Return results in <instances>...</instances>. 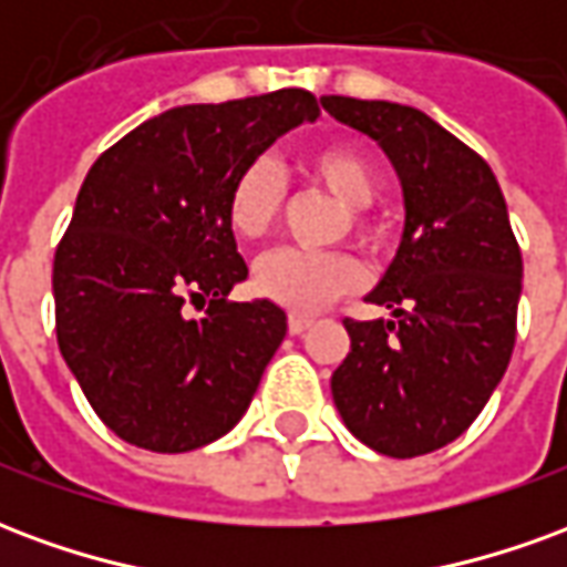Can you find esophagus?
<instances>
[{"mask_svg":"<svg viewBox=\"0 0 567 567\" xmlns=\"http://www.w3.org/2000/svg\"><path fill=\"white\" fill-rule=\"evenodd\" d=\"M309 328H312V319H309V316H291V319H288V331L295 333V337L307 333Z\"/></svg>","mask_w":567,"mask_h":567,"instance_id":"34e87169","label":"esophagus"}]
</instances>
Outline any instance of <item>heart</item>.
I'll return each mask as SVG.
<instances>
[{"label": "heart", "mask_w": 567, "mask_h": 567, "mask_svg": "<svg viewBox=\"0 0 567 567\" xmlns=\"http://www.w3.org/2000/svg\"><path fill=\"white\" fill-rule=\"evenodd\" d=\"M303 173L340 199V206L346 209V224L352 234H358V239L364 243L377 239L373 224L361 215V209L377 197L380 175L361 151L346 145L312 151L303 161ZM279 212H282V182L270 163L258 161L239 169L224 199V215L230 230L239 239H260L276 224ZM358 282H361V270L349 255L303 251V248H276L255 264V276H251L258 295L297 312L324 307L333 297L358 288Z\"/></svg>", "instance_id": "1"}]
</instances>
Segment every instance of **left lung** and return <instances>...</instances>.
Here are the masks:
<instances>
[{
  "label": "left lung",
  "instance_id": "8db88e82",
  "mask_svg": "<svg viewBox=\"0 0 567 567\" xmlns=\"http://www.w3.org/2000/svg\"><path fill=\"white\" fill-rule=\"evenodd\" d=\"M382 148L404 194V234L368 295L392 319L352 321L331 394L364 446L413 458L467 431L511 364L523 255L488 163L410 105L321 96Z\"/></svg>",
  "mask_w": 567,
  "mask_h": 567
}]
</instances>
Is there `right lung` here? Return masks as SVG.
I'll return each instance as SVG.
<instances>
[{
    "label": "right lung",
    "mask_w": 567,
    "mask_h": 567,
    "mask_svg": "<svg viewBox=\"0 0 567 567\" xmlns=\"http://www.w3.org/2000/svg\"><path fill=\"white\" fill-rule=\"evenodd\" d=\"M319 117L300 87L178 105L100 154L54 258L56 343L96 416L151 452H190L243 419L288 331L267 297L227 303L248 267L227 187ZM210 300L190 320L186 297Z\"/></svg>",
    "instance_id": "1"
}]
</instances>
